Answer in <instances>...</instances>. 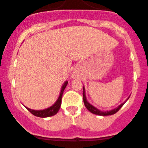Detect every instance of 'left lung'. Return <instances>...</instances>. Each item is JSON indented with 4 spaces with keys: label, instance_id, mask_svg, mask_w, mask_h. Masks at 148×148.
Listing matches in <instances>:
<instances>
[{
    "label": "left lung",
    "instance_id": "left-lung-1",
    "mask_svg": "<svg viewBox=\"0 0 148 148\" xmlns=\"http://www.w3.org/2000/svg\"><path fill=\"white\" fill-rule=\"evenodd\" d=\"M130 96H129L128 98L126 100V101L124 103H121L120 104L118 107H116V108L112 109V110H106V111H103V110H100L99 109H97V108L95 107L94 106H92V104H90L88 101H87V98H86V93H85V88L83 86V101H84V106L85 107L87 108V110L90 111V112L92 113V114H95V115H98V116H109V115H113V114H116V113L121 108V107L123 106V105L126 103V102L128 100V99L130 98Z\"/></svg>",
    "mask_w": 148,
    "mask_h": 148
}]
</instances>
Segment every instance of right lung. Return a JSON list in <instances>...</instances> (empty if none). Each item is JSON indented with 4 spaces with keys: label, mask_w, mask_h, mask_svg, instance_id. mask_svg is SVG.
<instances>
[{
    "label": "right lung",
    "mask_w": 148,
    "mask_h": 148,
    "mask_svg": "<svg viewBox=\"0 0 148 148\" xmlns=\"http://www.w3.org/2000/svg\"><path fill=\"white\" fill-rule=\"evenodd\" d=\"M67 84H68V82L67 81H66L64 83V84H63L62 87H61V92H60V95L59 96H58V99H57V100L56 101V103H54L53 106H51V107L48 108L43 109V110H32V109H30L27 107H26V108L34 116L38 117H41V118H46V117H50L52 116L56 115V114L58 113V110H59L60 108H61V98H62L63 92H64Z\"/></svg>",
    "instance_id": "1"
}]
</instances>
